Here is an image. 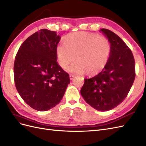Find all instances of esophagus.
Instances as JSON below:
<instances>
[{
  "label": "esophagus",
  "instance_id": "34e87169",
  "mask_svg": "<svg viewBox=\"0 0 146 146\" xmlns=\"http://www.w3.org/2000/svg\"><path fill=\"white\" fill-rule=\"evenodd\" d=\"M75 77H76V76H75L74 75H72V74H70V76H69V78H70V80H72V79H73V78H74Z\"/></svg>",
  "mask_w": 146,
  "mask_h": 146
}]
</instances>
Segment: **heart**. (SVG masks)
Instances as JSON below:
<instances>
[{
    "instance_id": "1",
    "label": "heart",
    "mask_w": 146,
    "mask_h": 146,
    "mask_svg": "<svg viewBox=\"0 0 146 146\" xmlns=\"http://www.w3.org/2000/svg\"><path fill=\"white\" fill-rule=\"evenodd\" d=\"M111 53V44L104 36L80 32L70 34L56 47L58 63L61 68L78 61L66 68L68 72L87 74L93 76L100 73L107 66Z\"/></svg>"
}]
</instances>
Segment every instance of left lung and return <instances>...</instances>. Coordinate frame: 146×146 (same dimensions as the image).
<instances>
[{"label":"left lung","mask_w":146,"mask_h":146,"mask_svg":"<svg viewBox=\"0 0 146 146\" xmlns=\"http://www.w3.org/2000/svg\"><path fill=\"white\" fill-rule=\"evenodd\" d=\"M100 31L111 42V55L102 71L85 79L80 93L92 107L107 111L126 98L135 80V64L130 48L120 37L108 29Z\"/></svg>","instance_id":"obj_1"}]
</instances>
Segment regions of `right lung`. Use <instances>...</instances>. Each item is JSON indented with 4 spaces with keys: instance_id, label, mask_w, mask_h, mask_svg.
Listing matches in <instances>:
<instances>
[{
    "instance_id": "1",
    "label": "right lung",
    "mask_w": 146,
    "mask_h": 146,
    "mask_svg": "<svg viewBox=\"0 0 146 146\" xmlns=\"http://www.w3.org/2000/svg\"><path fill=\"white\" fill-rule=\"evenodd\" d=\"M60 36L41 29L24 41L14 63L17 92L30 107L44 111L58 104L70 83L69 74L57 63L56 47Z\"/></svg>"
}]
</instances>
